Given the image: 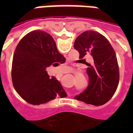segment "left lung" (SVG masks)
Here are the masks:
<instances>
[{
  "mask_svg": "<svg viewBox=\"0 0 133 133\" xmlns=\"http://www.w3.org/2000/svg\"><path fill=\"white\" fill-rule=\"evenodd\" d=\"M74 48L83 59L86 55L93 58L88 63V86L75 96V100L87 104L102 105L111 99L119 82V68L114 49L107 38L98 32L87 30L75 39Z\"/></svg>",
  "mask_w": 133,
  "mask_h": 133,
  "instance_id": "left-lung-1",
  "label": "left lung"
}]
</instances>
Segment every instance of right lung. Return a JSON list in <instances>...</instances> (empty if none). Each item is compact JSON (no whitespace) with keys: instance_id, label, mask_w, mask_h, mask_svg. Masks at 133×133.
<instances>
[{"instance_id":"obj_1","label":"right lung","mask_w":133,"mask_h":133,"mask_svg":"<svg viewBox=\"0 0 133 133\" xmlns=\"http://www.w3.org/2000/svg\"><path fill=\"white\" fill-rule=\"evenodd\" d=\"M65 58L58 52L51 35L33 30L19 42L12 63V81L19 95L32 105L48 103L66 92L54 76L45 70L50 65L64 63Z\"/></svg>"}]
</instances>
